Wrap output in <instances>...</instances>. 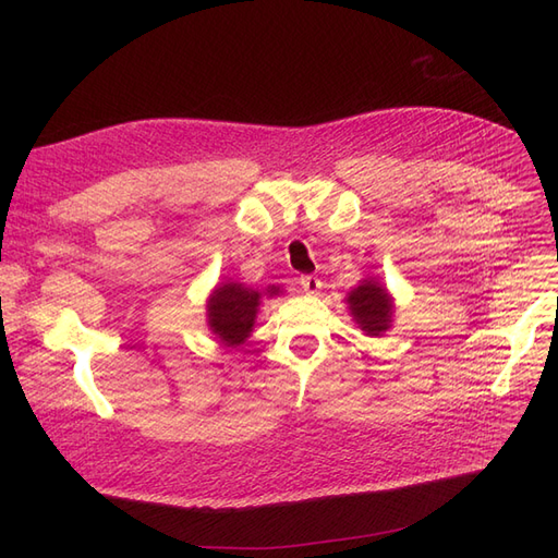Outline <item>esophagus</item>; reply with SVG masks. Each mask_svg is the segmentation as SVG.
<instances>
[{"mask_svg":"<svg viewBox=\"0 0 558 558\" xmlns=\"http://www.w3.org/2000/svg\"><path fill=\"white\" fill-rule=\"evenodd\" d=\"M300 289L305 291V293H310V295H316V293L320 291V279H318V277H314V275L300 277Z\"/></svg>","mask_w":558,"mask_h":558,"instance_id":"obj_1","label":"esophagus"}]
</instances>
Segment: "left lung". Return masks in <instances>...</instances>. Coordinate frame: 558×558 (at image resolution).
<instances>
[{
    "label": "left lung",
    "instance_id": "left-lung-1",
    "mask_svg": "<svg viewBox=\"0 0 558 558\" xmlns=\"http://www.w3.org/2000/svg\"><path fill=\"white\" fill-rule=\"evenodd\" d=\"M349 312L353 320L365 330L369 337H379L391 328L393 316V300L377 279H365L356 286L347 298Z\"/></svg>",
    "mask_w": 558,
    "mask_h": 558
}]
</instances>
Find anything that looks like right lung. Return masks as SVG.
<instances>
[{
	"mask_svg": "<svg viewBox=\"0 0 558 558\" xmlns=\"http://www.w3.org/2000/svg\"><path fill=\"white\" fill-rule=\"evenodd\" d=\"M279 293V286H267L260 293L238 281L218 283L207 300V326L226 347H240L253 332L263 295L275 298Z\"/></svg>",
	"mask_w": 558,
	"mask_h": 558,
	"instance_id": "obj_1",
	"label": "right lung"
}]
</instances>
